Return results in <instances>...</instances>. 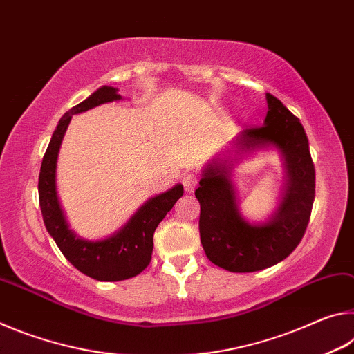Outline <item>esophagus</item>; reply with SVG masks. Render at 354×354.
<instances>
[{
    "mask_svg": "<svg viewBox=\"0 0 354 354\" xmlns=\"http://www.w3.org/2000/svg\"><path fill=\"white\" fill-rule=\"evenodd\" d=\"M181 181H183L185 192H189L190 194V192L195 190L196 184H198V178H196V175H194V173H187V175H184L181 178Z\"/></svg>",
    "mask_w": 354,
    "mask_h": 354,
    "instance_id": "34e87169",
    "label": "esophagus"
}]
</instances>
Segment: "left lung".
<instances>
[{
    "label": "left lung",
    "instance_id": "8db88e82",
    "mask_svg": "<svg viewBox=\"0 0 354 354\" xmlns=\"http://www.w3.org/2000/svg\"><path fill=\"white\" fill-rule=\"evenodd\" d=\"M267 106L262 127L243 129L232 142L234 148L203 169L195 190L201 207V245L207 259L227 272H257L286 259L303 239L313 211L315 169L308 136L299 120L270 93ZM272 147L283 159V194L270 218L251 224L238 209L232 167L245 153Z\"/></svg>",
    "mask_w": 354,
    "mask_h": 354
}]
</instances>
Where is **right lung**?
<instances>
[{"label":"right lung","instance_id":"add662e5","mask_svg":"<svg viewBox=\"0 0 354 354\" xmlns=\"http://www.w3.org/2000/svg\"><path fill=\"white\" fill-rule=\"evenodd\" d=\"M120 100L123 98L118 95V88L103 86L82 103L65 112L53 133L39 175V201L46 231L71 266L98 281H122L145 270L151 261L156 227L184 194L183 185L176 184L164 194L151 196L118 231L100 241L82 239L70 230L56 189L57 156L65 131L75 113Z\"/></svg>","mask_w":354,"mask_h":354}]
</instances>
